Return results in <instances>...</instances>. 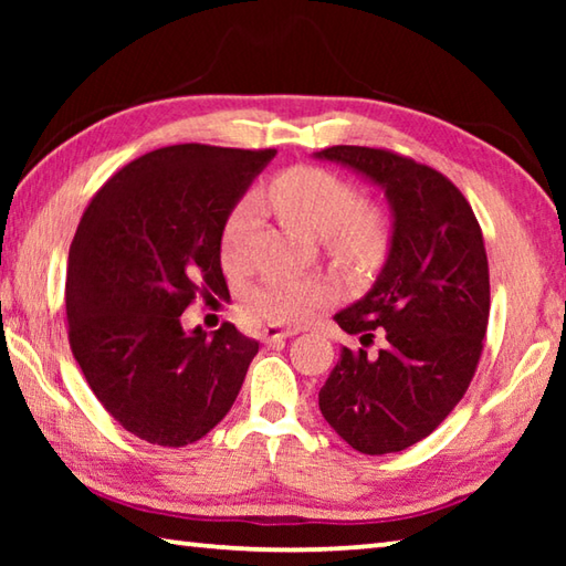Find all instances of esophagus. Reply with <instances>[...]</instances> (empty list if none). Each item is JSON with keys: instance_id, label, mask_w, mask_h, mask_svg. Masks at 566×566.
Wrapping results in <instances>:
<instances>
[{"instance_id": "1", "label": "esophagus", "mask_w": 566, "mask_h": 566, "mask_svg": "<svg viewBox=\"0 0 566 566\" xmlns=\"http://www.w3.org/2000/svg\"><path fill=\"white\" fill-rule=\"evenodd\" d=\"M296 329L292 327H274V324H270V327H264L262 332V339L264 342H280V339H286V337H294Z\"/></svg>"}]
</instances>
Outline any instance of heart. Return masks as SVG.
Here are the masks:
<instances>
[{"mask_svg": "<svg viewBox=\"0 0 566 566\" xmlns=\"http://www.w3.org/2000/svg\"><path fill=\"white\" fill-rule=\"evenodd\" d=\"M264 199L284 222L314 237H324L329 260L349 272H367L385 260L389 229L377 209L347 179L322 167H292L276 175ZM260 224V205L252 195L229 209L222 224V260L229 270H242L252 252ZM329 286L322 280L266 276L244 296V310L254 319L274 324H302L327 302Z\"/></svg>", "mask_w": 566, "mask_h": 566, "instance_id": "heart-1", "label": "heart"}]
</instances>
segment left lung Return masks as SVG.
Wrapping results in <instances>:
<instances>
[{"label": "left lung", "mask_w": 566, "mask_h": 566, "mask_svg": "<svg viewBox=\"0 0 566 566\" xmlns=\"http://www.w3.org/2000/svg\"><path fill=\"white\" fill-rule=\"evenodd\" d=\"M317 157L377 181L395 212L385 270L334 317L361 349H342L319 389V409L357 452H401L449 417L482 357L490 322L482 227L442 171L397 151L337 145ZM377 333L386 347L367 358L363 347Z\"/></svg>", "instance_id": "left-lung-1"}]
</instances>
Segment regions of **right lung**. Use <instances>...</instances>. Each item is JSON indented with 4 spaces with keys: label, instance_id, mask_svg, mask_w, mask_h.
<instances>
[{
    "label": "right lung",
    "instance_id": "add662e5",
    "mask_svg": "<svg viewBox=\"0 0 566 566\" xmlns=\"http://www.w3.org/2000/svg\"><path fill=\"white\" fill-rule=\"evenodd\" d=\"M276 149L161 147L107 179L70 247V347L114 421L159 447L202 439L232 409L260 344L224 322L181 329L197 296L229 294L222 224Z\"/></svg>",
    "mask_w": 566,
    "mask_h": 566
}]
</instances>
